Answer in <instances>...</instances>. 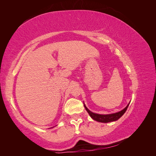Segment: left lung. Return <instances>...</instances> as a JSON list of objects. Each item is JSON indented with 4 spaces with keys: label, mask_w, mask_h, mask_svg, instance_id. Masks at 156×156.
I'll return each mask as SVG.
<instances>
[{
    "label": "left lung",
    "mask_w": 156,
    "mask_h": 156,
    "mask_svg": "<svg viewBox=\"0 0 156 156\" xmlns=\"http://www.w3.org/2000/svg\"><path fill=\"white\" fill-rule=\"evenodd\" d=\"M129 105V104L127 105L125 108H124L122 110L120 111V112L114 113V114H98L94 113L91 112V111L89 110L86 106H85V105H84V106L85 108V110H87V112L89 113V114H90V116L94 120L100 122L106 123V122L116 121V120L119 119L126 112V110H127V108H128Z\"/></svg>",
    "instance_id": "8db88e82"
}]
</instances>
